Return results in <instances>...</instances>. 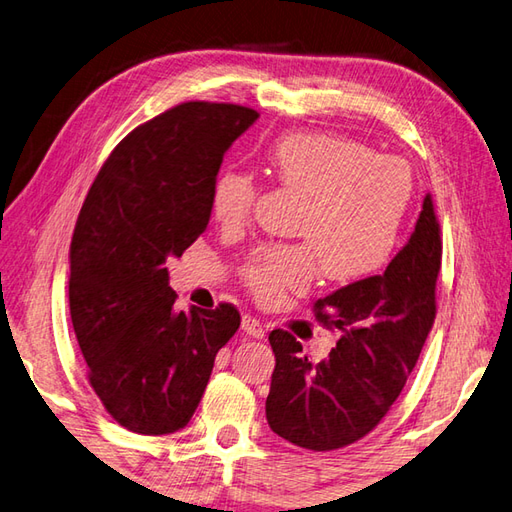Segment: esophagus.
Masks as SVG:
<instances>
[{"instance_id":"1","label":"esophagus","mask_w":512,"mask_h":512,"mask_svg":"<svg viewBox=\"0 0 512 512\" xmlns=\"http://www.w3.org/2000/svg\"><path fill=\"white\" fill-rule=\"evenodd\" d=\"M243 331L249 338H265V325L254 316H243Z\"/></svg>"}]
</instances>
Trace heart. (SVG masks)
Masks as SVG:
<instances>
[{
	"label": "heart",
	"mask_w": 512,
	"mask_h": 512,
	"mask_svg": "<svg viewBox=\"0 0 512 512\" xmlns=\"http://www.w3.org/2000/svg\"><path fill=\"white\" fill-rule=\"evenodd\" d=\"M265 165L280 185L305 196L296 223L305 241L249 256L243 280L256 300L269 305L287 291H305L320 269L333 283H356L387 265L413 194L409 163L340 134L289 132L265 150ZM256 194L252 174L225 168L212 183V216L241 227Z\"/></svg>",
	"instance_id": "b5f03b06"
}]
</instances>
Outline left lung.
<instances>
[{
	"label": "left lung",
	"mask_w": 512,
	"mask_h": 512,
	"mask_svg": "<svg viewBox=\"0 0 512 512\" xmlns=\"http://www.w3.org/2000/svg\"><path fill=\"white\" fill-rule=\"evenodd\" d=\"M440 267V223L426 194L409 243L384 274L316 300V320L342 333L327 360L311 362L285 329L269 333L271 431L309 451H336L371 433L398 400L433 327Z\"/></svg>",
	"instance_id": "1"
}]
</instances>
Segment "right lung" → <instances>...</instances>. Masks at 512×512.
<instances>
[{
    "instance_id": "add662e5",
    "label": "right lung",
    "mask_w": 512,
    "mask_h": 512,
    "mask_svg": "<svg viewBox=\"0 0 512 512\" xmlns=\"http://www.w3.org/2000/svg\"><path fill=\"white\" fill-rule=\"evenodd\" d=\"M258 119L187 101L132 130L103 163L70 243V318L90 387L125 429L168 435L203 398L214 358L241 327L229 302L174 311L165 260L210 223L223 156Z\"/></svg>"
}]
</instances>
